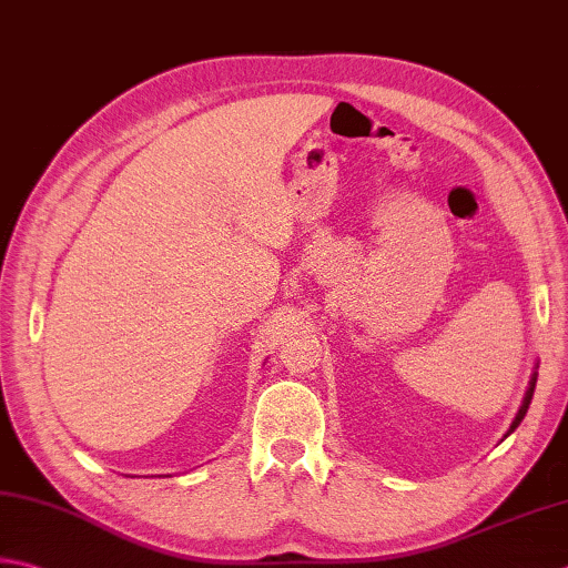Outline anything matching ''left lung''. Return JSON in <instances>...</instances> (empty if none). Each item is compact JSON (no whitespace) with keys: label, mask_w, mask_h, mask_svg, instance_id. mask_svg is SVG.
<instances>
[{"label":"left lung","mask_w":568,"mask_h":568,"mask_svg":"<svg viewBox=\"0 0 568 568\" xmlns=\"http://www.w3.org/2000/svg\"><path fill=\"white\" fill-rule=\"evenodd\" d=\"M535 386H537V372H535V376H531V382H529V388H527V396H525V402H521V406H519V414L515 416L513 426H509L507 436H509V433H513V430H515V428L521 424V418L527 416V408H529V404H531V396H535Z\"/></svg>","instance_id":"obj_1"}]
</instances>
